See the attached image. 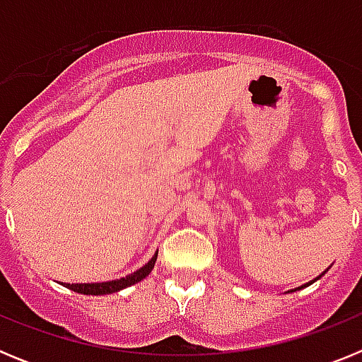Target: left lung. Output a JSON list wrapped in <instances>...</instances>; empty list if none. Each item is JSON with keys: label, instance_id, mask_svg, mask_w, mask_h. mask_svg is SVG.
I'll list each match as a JSON object with an SVG mask.
<instances>
[{"label": "left lung", "instance_id": "left-lung-1", "mask_svg": "<svg viewBox=\"0 0 362 362\" xmlns=\"http://www.w3.org/2000/svg\"><path fill=\"white\" fill-rule=\"evenodd\" d=\"M308 284H310V283H308ZM300 288H303V286H300Z\"/></svg>", "mask_w": 362, "mask_h": 362}]
</instances>
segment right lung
Returning a JSON list of instances; mask_svg holds the SVG:
<instances>
[{
  "label": "right lung",
  "instance_id": "add662e5",
  "mask_svg": "<svg viewBox=\"0 0 362 362\" xmlns=\"http://www.w3.org/2000/svg\"><path fill=\"white\" fill-rule=\"evenodd\" d=\"M156 259H158V255H153V257L150 259L148 263H146L143 268H139V270L130 274V276L121 277V279L117 281H108V283H90V284H65V286L66 288L74 290V292L86 293V296H105V293L119 292V290L127 288V286H132V284L145 279L150 272H152L153 264H156Z\"/></svg>",
  "mask_w": 362,
  "mask_h": 362
}]
</instances>
